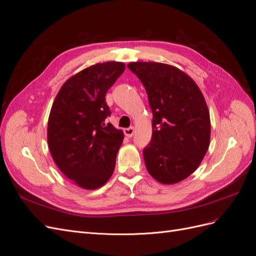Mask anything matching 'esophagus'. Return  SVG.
I'll return each instance as SVG.
<instances>
[{
	"instance_id": "esophagus-1",
	"label": "esophagus",
	"mask_w": 256,
	"mask_h": 256,
	"mask_svg": "<svg viewBox=\"0 0 256 256\" xmlns=\"http://www.w3.org/2000/svg\"><path fill=\"white\" fill-rule=\"evenodd\" d=\"M124 132H125V136L127 138H131L134 136V127H129V128H126L125 130H124Z\"/></svg>"
}]
</instances>
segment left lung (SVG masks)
<instances>
[{
  "label": "left lung",
  "instance_id": "1",
  "mask_svg": "<svg viewBox=\"0 0 256 256\" xmlns=\"http://www.w3.org/2000/svg\"><path fill=\"white\" fill-rule=\"evenodd\" d=\"M128 68L146 90L152 112V136L143 150L148 173L164 184L190 176L210 143V116L202 92L175 66L134 62Z\"/></svg>",
  "mask_w": 256,
  "mask_h": 256
}]
</instances>
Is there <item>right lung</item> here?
I'll return each instance as SVG.
<instances>
[{
  "label": "right lung",
  "instance_id": "obj_1",
  "mask_svg": "<svg viewBox=\"0 0 256 256\" xmlns=\"http://www.w3.org/2000/svg\"><path fill=\"white\" fill-rule=\"evenodd\" d=\"M125 70L104 62L69 78L54 99L48 120L51 156L67 178L82 189H98L113 174L124 132L106 122L111 112L106 94Z\"/></svg>",
  "mask_w": 256,
  "mask_h": 256
}]
</instances>
